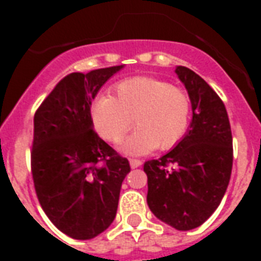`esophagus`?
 <instances>
[{
    "mask_svg": "<svg viewBox=\"0 0 261 261\" xmlns=\"http://www.w3.org/2000/svg\"><path fill=\"white\" fill-rule=\"evenodd\" d=\"M141 165H142V161H140V159H134V158L130 159L131 168H138V166H141Z\"/></svg>",
    "mask_w": 261,
    "mask_h": 261,
    "instance_id": "1",
    "label": "esophagus"
}]
</instances>
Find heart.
<instances>
[{"label": "heart", "instance_id": "heart-1", "mask_svg": "<svg viewBox=\"0 0 261 261\" xmlns=\"http://www.w3.org/2000/svg\"><path fill=\"white\" fill-rule=\"evenodd\" d=\"M192 99L185 89L151 76H133L116 84L112 96H99L92 106V121L106 141L121 145L128 155H142L158 148L170 149L186 134Z\"/></svg>", "mask_w": 261, "mask_h": 261}]
</instances>
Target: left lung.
Here are the masks:
<instances>
[{"label":"left lung","mask_w":261,"mask_h":261,"mask_svg":"<svg viewBox=\"0 0 261 261\" xmlns=\"http://www.w3.org/2000/svg\"><path fill=\"white\" fill-rule=\"evenodd\" d=\"M192 99L190 130L172 151L144 164L147 202L153 215L177 230H190L218 208L229 185L233 148L224 102L200 75L176 68Z\"/></svg>","instance_id":"obj_1"}]
</instances>
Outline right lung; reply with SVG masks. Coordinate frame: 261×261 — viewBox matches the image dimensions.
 <instances>
[{
    "instance_id": "1",
    "label": "right lung",
    "mask_w": 261,
    "mask_h": 261,
    "mask_svg": "<svg viewBox=\"0 0 261 261\" xmlns=\"http://www.w3.org/2000/svg\"><path fill=\"white\" fill-rule=\"evenodd\" d=\"M123 65L72 72L35 113L31 168L48 219L72 239H92L113 222L130 164L93 130L91 105Z\"/></svg>"
}]
</instances>
